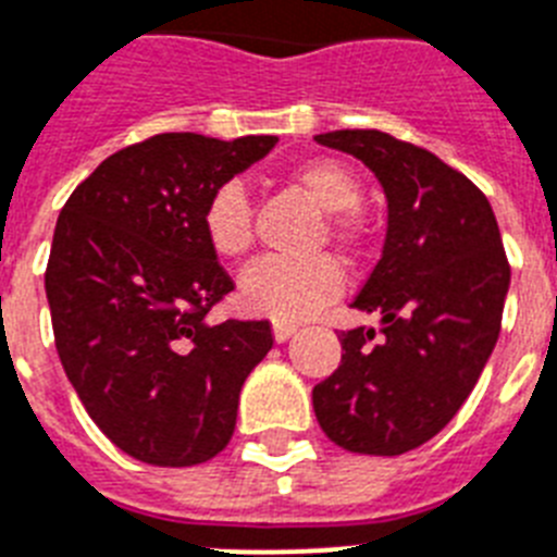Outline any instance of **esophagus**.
<instances>
[{"mask_svg":"<svg viewBox=\"0 0 557 557\" xmlns=\"http://www.w3.org/2000/svg\"><path fill=\"white\" fill-rule=\"evenodd\" d=\"M271 331H274V343H286L288 336H294V331H297V325H292V322L274 320V325H271Z\"/></svg>","mask_w":557,"mask_h":557,"instance_id":"obj_1","label":"esophagus"}]
</instances>
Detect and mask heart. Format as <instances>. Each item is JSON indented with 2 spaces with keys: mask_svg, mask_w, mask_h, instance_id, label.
I'll list each match as a JSON object with an SVG mask.
<instances>
[{
  "mask_svg": "<svg viewBox=\"0 0 557 557\" xmlns=\"http://www.w3.org/2000/svg\"><path fill=\"white\" fill-rule=\"evenodd\" d=\"M292 181L311 195L317 207L331 212L329 226L336 243L357 246L362 223L354 214L362 189L348 166L331 158H311L297 163ZM203 235L223 260H240L251 249V198L246 186L228 181L212 191L203 209ZM343 292V269L334 257L317 255L286 260L269 257L251 265L240 280V302L251 314H265L280 322H300L317 314L325 302Z\"/></svg>",
  "mask_w": 557,
  "mask_h": 557,
  "instance_id": "b5f03b06",
  "label": "heart"
}]
</instances>
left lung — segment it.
<instances>
[{"mask_svg": "<svg viewBox=\"0 0 557 557\" xmlns=\"http://www.w3.org/2000/svg\"><path fill=\"white\" fill-rule=\"evenodd\" d=\"M317 144L348 152L387 200L380 263L350 306L380 331H343V362L314 387L325 436L350 453L399 456L459 413L502 331L509 265L490 200L433 152L380 129Z\"/></svg>", "mask_w": 557, "mask_h": 557, "instance_id": "8db88e82", "label": "left lung"}]
</instances>
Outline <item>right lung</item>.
I'll use <instances>...</instances> for the list:
<instances>
[{"mask_svg":"<svg viewBox=\"0 0 557 557\" xmlns=\"http://www.w3.org/2000/svg\"><path fill=\"white\" fill-rule=\"evenodd\" d=\"M274 144L156 135L98 163L59 214L45 274L55 350L92 422L133 459L200 465L235 433L243 382L274 339L269 320H207L235 283L203 209Z\"/></svg>","mask_w":557,"mask_h":557,"instance_id":"right-lung-1","label":"right lung"}]
</instances>
